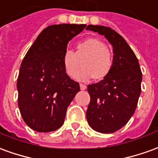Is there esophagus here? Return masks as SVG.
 Returning a JSON list of instances; mask_svg holds the SVG:
<instances>
[{
  "label": "esophagus",
  "instance_id": "esophagus-1",
  "mask_svg": "<svg viewBox=\"0 0 158 158\" xmlns=\"http://www.w3.org/2000/svg\"><path fill=\"white\" fill-rule=\"evenodd\" d=\"M79 85H80V89H81V90H85V89H86V85H83V84H80Z\"/></svg>",
  "mask_w": 158,
  "mask_h": 158
}]
</instances>
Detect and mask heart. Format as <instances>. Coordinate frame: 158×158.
Returning a JSON list of instances; mask_svg holds the SVG:
<instances>
[{
  "instance_id": "obj_1",
  "label": "heart",
  "mask_w": 158,
  "mask_h": 158,
  "mask_svg": "<svg viewBox=\"0 0 158 158\" xmlns=\"http://www.w3.org/2000/svg\"><path fill=\"white\" fill-rule=\"evenodd\" d=\"M83 59L82 60V59ZM82 60L83 68L77 75V79L86 81L93 77L102 80L110 75L114 67L112 53L106 44L98 38L90 37L76 45L75 52L66 50L62 55L61 62L65 73L70 78H74Z\"/></svg>"
}]
</instances>
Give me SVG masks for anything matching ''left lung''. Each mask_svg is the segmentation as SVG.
Returning <instances> with one entry per match:
<instances>
[{
  "mask_svg": "<svg viewBox=\"0 0 158 158\" xmlns=\"http://www.w3.org/2000/svg\"><path fill=\"white\" fill-rule=\"evenodd\" d=\"M86 30L103 35L114 51V67L110 75L87 86L90 97L87 121L97 132L114 133L123 127L135 112L141 92L140 67L132 48L115 31L92 25Z\"/></svg>",
  "mask_w": 158,
  "mask_h": 158,
  "instance_id": "1",
  "label": "left lung"
}]
</instances>
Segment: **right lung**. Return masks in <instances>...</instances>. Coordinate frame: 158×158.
Wrapping results in <instances>:
<instances>
[{
  "mask_svg": "<svg viewBox=\"0 0 158 158\" xmlns=\"http://www.w3.org/2000/svg\"><path fill=\"white\" fill-rule=\"evenodd\" d=\"M85 25H49L23 59L17 80L18 105L26 125L39 133L60 128L68 107L80 90L65 73L61 58L72 38Z\"/></svg>",
  "mask_w": 158,
  "mask_h": 158,
  "instance_id": "add662e5",
  "label": "right lung"
}]
</instances>
